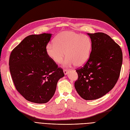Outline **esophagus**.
<instances>
[{
	"label": "esophagus",
	"mask_w": 130,
	"mask_h": 130,
	"mask_svg": "<svg viewBox=\"0 0 130 130\" xmlns=\"http://www.w3.org/2000/svg\"><path fill=\"white\" fill-rule=\"evenodd\" d=\"M63 72H64V74L65 75H66L68 73V72H69V70H64V71H63Z\"/></svg>",
	"instance_id": "34e87169"
}]
</instances>
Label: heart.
<instances>
[{"mask_svg":"<svg viewBox=\"0 0 130 130\" xmlns=\"http://www.w3.org/2000/svg\"><path fill=\"white\" fill-rule=\"evenodd\" d=\"M92 48L89 37L80 35L71 31L59 33L54 40L46 47L47 56L57 64H59L65 57L67 58L64 66H70L74 64L81 66L89 60Z\"/></svg>","mask_w":130,"mask_h":130,"instance_id":"1","label":"heart"}]
</instances>
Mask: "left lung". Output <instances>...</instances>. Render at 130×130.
Instances as JSON below:
<instances>
[{"label":"left lung","mask_w":130,"mask_h":130,"mask_svg":"<svg viewBox=\"0 0 130 130\" xmlns=\"http://www.w3.org/2000/svg\"><path fill=\"white\" fill-rule=\"evenodd\" d=\"M91 40L89 60L76 70L74 87L85 100L101 98L111 91L119 77L123 62L121 49L111 38L102 32L87 33Z\"/></svg>","instance_id":"left-lung-1"}]
</instances>
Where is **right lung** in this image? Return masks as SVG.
Listing matches in <instances>:
<instances>
[{"label": "right lung", "instance_id": "add662e5", "mask_svg": "<svg viewBox=\"0 0 130 130\" xmlns=\"http://www.w3.org/2000/svg\"><path fill=\"white\" fill-rule=\"evenodd\" d=\"M52 34L26 37L12 50L10 71L14 86L27 100L37 104L48 102L53 96L62 69L50 58L46 47Z\"/></svg>", "mask_w": 130, "mask_h": 130}]
</instances>
